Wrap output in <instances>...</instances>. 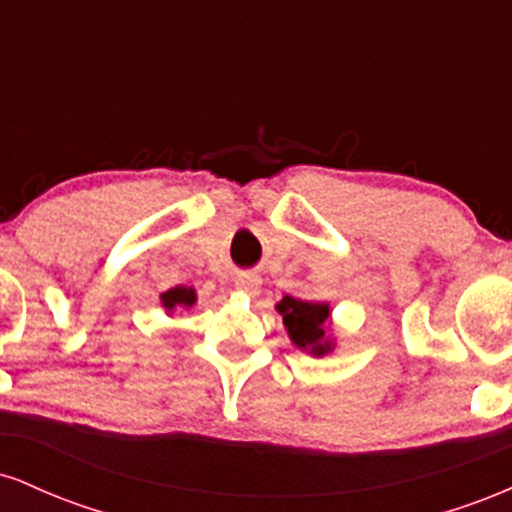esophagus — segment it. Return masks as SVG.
<instances>
[{"label": "esophagus", "mask_w": 512, "mask_h": 512, "mask_svg": "<svg viewBox=\"0 0 512 512\" xmlns=\"http://www.w3.org/2000/svg\"><path fill=\"white\" fill-rule=\"evenodd\" d=\"M260 286L262 279L257 274H243L236 279V289L243 291L245 296H257V293H260Z\"/></svg>", "instance_id": "esophagus-1"}]
</instances>
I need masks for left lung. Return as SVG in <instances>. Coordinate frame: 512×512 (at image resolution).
Masks as SVG:
<instances>
[{"label": "left lung", "mask_w": 512, "mask_h": 512, "mask_svg": "<svg viewBox=\"0 0 512 512\" xmlns=\"http://www.w3.org/2000/svg\"><path fill=\"white\" fill-rule=\"evenodd\" d=\"M276 313L284 317L286 334L296 349L310 356L332 354L334 334H332V308L330 303L320 301H301V298L284 296L274 305Z\"/></svg>", "instance_id": "obj_1"}]
</instances>
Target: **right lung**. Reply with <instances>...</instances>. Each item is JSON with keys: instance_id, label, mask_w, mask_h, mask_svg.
<instances>
[{"instance_id": "add662e5", "label": "right lung", "mask_w": 512, "mask_h": 512, "mask_svg": "<svg viewBox=\"0 0 512 512\" xmlns=\"http://www.w3.org/2000/svg\"><path fill=\"white\" fill-rule=\"evenodd\" d=\"M197 303V293L192 286H175L161 293V305L166 308L168 315H175L178 310H190Z\"/></svg>"}]
</instances>
